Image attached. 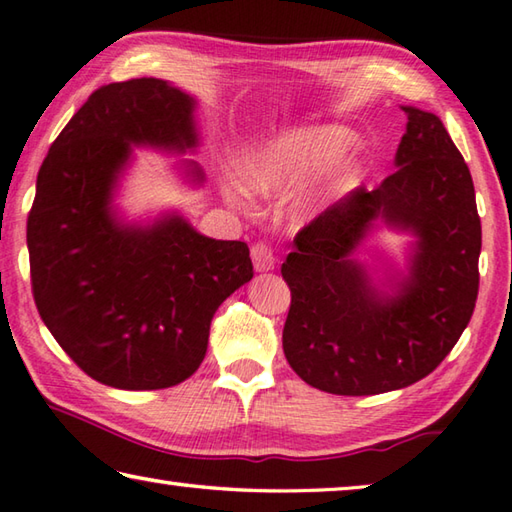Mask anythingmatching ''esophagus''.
I'll return each instance as SVG.
<instances>
[{"instance_id": "esophagus-1", "label": "esophagus", "mask_w": 512, "mask_h": 512, "mask_svg": "<svg viewBox=\"0 0 512 512\" xmlns=\"http://www.w3.org/2000/svg\"><path fill=\"white\" fill-rule=\"evenodd\" d=\"M252 260H254L256 272H269V269H274L276 256H274L272 245L265 243V240H258V243L252 245Z\"/></svg>"}]
</instances>
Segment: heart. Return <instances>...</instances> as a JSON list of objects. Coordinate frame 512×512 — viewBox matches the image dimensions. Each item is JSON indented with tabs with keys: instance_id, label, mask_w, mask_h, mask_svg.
Returning a JSON list of instances; mask_svg holds the SVG:
<instances>
[{
	"instance_id": "obj_1",
	"label": "heart",
	"mask_w": 512,
	"mask_h": 512,
	"mask_svg": "<svg viewBox=\"0 0 512 512\" xmlns=\"http://www.w3.org/2000/svg\"><path fill=\"white\" fill-rule=\"evenodd\" d=\"M352 133L341 127H303L269 140L245 162V185L260 196H274L318 169L339 160L352 147ZM236 198V191H229Z\"/></svg>"
}]
</instances>
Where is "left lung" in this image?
Wrapping results in <instances>:
<instances>
[{
	"label": "left lung",
	"mask_w": 512,
	"mask_h": 512,
	"mask_svg": "<svg viewBox=\"0 0 512 512\" xmlns=\"http://www.w3.org/2000/svg\"><path fill=\"white\" fill-rule=\"evenodd\" d=\"M403 111L399 169L305 225L281 267L292 292L283 327L287 363L330 394L368 397L421 381L475 312L481 220L470 169L437 115ZM376 217L420 238L409 281L392 299L376 295L349 258Z\"/></svg>",
	"instance_id": "obj_1"
}]
</instances>
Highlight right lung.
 I'll use <instances>...</instances> for the list:
<instances>
[{
    "mask_svg": "<svg viewBox=\"0 0 512 512\" xmlns=\"http://www.w3.org/2000/svg\"><path fill=\"white\" fill-rule=\"evenodd\" d=\"M191 111L187 93L156 77L104 84L37 173L26 223L37 312L77 368L111 388L189 379L220 303L254 276L243 240L200 236L176 216L140 229L111 214L129 144L191 149Z\"/></svg>",
    "mask_w": 512,
    "mask_h": 512,
    "instance_id": "obj_1",
    "label": "right lung"
}]
</instances>
